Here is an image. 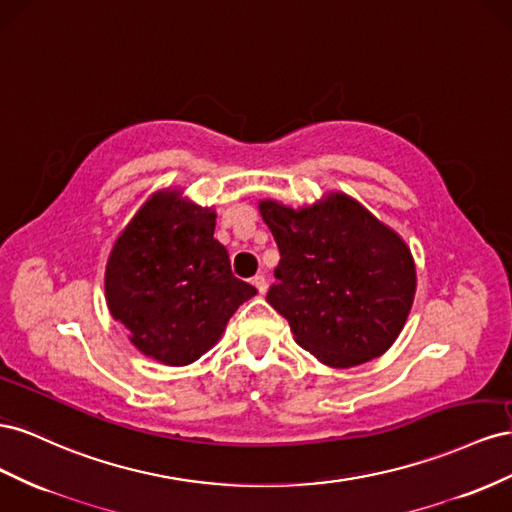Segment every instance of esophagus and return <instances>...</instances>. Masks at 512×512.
<instances>
[{
  "label": "esophagus",
  "instance_id": "34e87169",
  "mask_svg": "<svg viewBox=\"0 0 512 512\" xmlns=\"http://www.w3.org/2000/svg\"><path fill=\"white\" fill-rule=\"evenodd\" d=\"M253 285H255V289L259 291V294L261 296H264L266 294V291H268V283H266V279H264V276H255V279H253Z\"/></svg>",
  "mask_w": 512,
  "mask_h": 512
}]
</instances>
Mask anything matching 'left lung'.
<instances>
[{"mask_svg": "<svg viewBox=\"0 0 512 512\" xmlns=\"http://www.w3.org/2000/svg\"><path fill=\"white\" fill-rule=\"evenodd\" d=\"M281 261L266 300L296 343L332 369L386 354L416 294L410 246L354 197L328 193L313 206L259 201Z\"/></svg>", "mask_w": 512, "mask_h": 512, "instance_id": "left-lung-1", "label": "left lung"}]
</instances>
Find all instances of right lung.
<instances>
[{
	"mask_svg": "<svg viewBox=\"0 0 512 512\" xmlns=\"http://www.w3.org/2000/svg\"><path fill=\"white\" fill-rule=\"evenodd\" d=\"M216 210L180 188L156 191L115 240L105 268L109 313L143 356L169 367L199 360L257 289L231 274L214 238Z\"/></svg>",
	"mask_w": 512,
	"mask_h": 512,
	"instance_id": "right-lung-1",
	"label": "right lung"
}]
</instances>
